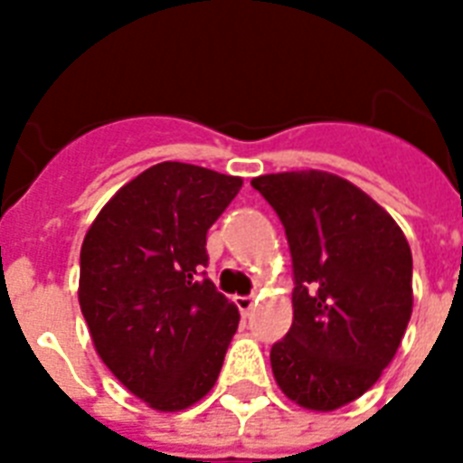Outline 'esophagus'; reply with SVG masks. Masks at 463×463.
Segmentation results:
<instances>
[{"instance_id":"34e87169","label":"esophagus","mask_w":463,"mask_h":463,"mask_svg":"<svg viewBox=\"0 0 463 463\" xmlns=\"http://www.w3.org/2000/svg\"><path fill=\"white\" fill-rule=\"evenodd\" d=\"M254 303H257V300H254L252 296H240V298H235V305H238L240 315L245 317V319H247V317H250V315H252Z\"/></svg>"}]
</instances>
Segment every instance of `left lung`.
<instances>
[{
    "instance_id": "8db88e82",
    "label": "left lung",
    "mask_w": 463,
    "mask_h": 463,
    "mask_svg": "<svg viewBox=\"0 0 463 463\" xmlns=\"http://www.w3.org/2000/svg\"><path fill=\"white\" fill-rule=\"evenodd\" d=\"M293 260V324L271 345L283 394L312 411L355 402L392 363L413 309V260L396 221L344 177H254Z\"/></svg>"
}]
</instances>
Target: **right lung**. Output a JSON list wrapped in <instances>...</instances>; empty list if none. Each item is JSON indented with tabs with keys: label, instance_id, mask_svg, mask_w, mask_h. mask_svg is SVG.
Wrapping results in <instances>:
<instances>
[{
	"label": "right lung",
	"instance_id": "obj_1",
	"mask_svg": "<svg viewBox=\"0 0 463 463\" xmlns=\"http://www.w3.org/2000/svg\"><path fill=\"white\" fill-rule=\"evenodd\" d=\"M240 177L158 163L105 203L81 247L79 303L98 355L156 411L216 384L240 312L206 279V232Z\"/></svg>",
	"mask_w": 463,
	"mask_h": 463
}]
</instances>
